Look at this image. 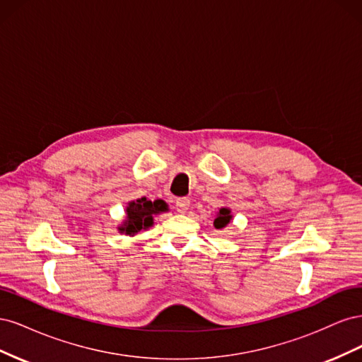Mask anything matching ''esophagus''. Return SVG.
Masks as SVG:
<instances>
[{"instance_id":"esophagus-1","label":"esophagus","mask_w":362,"mask_h":362,"mask_svg":"<svg viewBox=\"0 0 362 362\" xmlns=\"http://www.w3.org/2000/svg\"><path fill=\"white\" fill-rule=\"evenodd\" d=\"M175 205H177V211L184 214V213H187V210H189L190 199L189 198H178L177 202H175Z\"/></svg>"}]
</instances>
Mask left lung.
<instances>
[{
    "mask_svg": "<svg viewBox=\"0 0 362 362\" xmlns=\"http://www.w3.org/2000/svg\"><path fill=\"white\" fill-rule=\"evenodd\" d=\"M233 221V214H231V208L228 206H222L218 208V211L216 213V218H214V228L216 229H223L226 228V225Z\"/></svg>",
    "mask_w": 362,
    "mask_h": 362,
    "instance_id": "obj_1",
    "label": "left lung"
}]
</instances>
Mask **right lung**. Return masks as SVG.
<instances>
[{"mask_svg":"<svg viewBox=\"0 0 362 362\" xmlns=\"http://www.w3.org/2000/svg\"><path fill=\"white\" fill-rule=\"evenodd\" d=\"M166 211H169V206L161 199L151 201L148 198H140L129 201L125 206V218L122 223L117 225V231L134 237L154 225V216Z\"/></svg>","mask_w":362,"mask_h":362,"instance_id":"obj_1","label":"right lung"}]
</instances>
